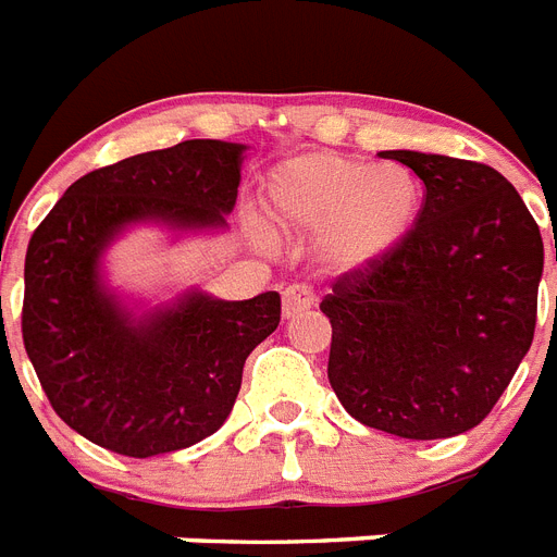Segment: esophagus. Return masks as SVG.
Wrapping results in <instances>:
<instances>
[{"label":"esophagus","instance_id":"1","mask_svg":"<svg viewBox=\"0 0 557 557\" xmlns=\"http://www.w3.org/2000/svg\"><path fill=\"white\" fill-rule=\"evenodd\" d=\"M284 299V315L293 319V315H299L301 310H310L315 305L313 290L307 287V284H290V287H284L282 293Z\"/></svg>","mask_w":557,"mask_h":557}]
</instances>
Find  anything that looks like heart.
Wrapping results in <instances>:
<instances>
[{
  "instance_id": "b5f03b06",
  "label": "heart",
  "mask_w": 557,
  "mask_h": 557,
  "mask_svg": "<svg viewBox=\"0 0 557 557\" xmlns=\"http://www.w3.org/2000/svg\"><path fill=\"white\" fill-rule=\"evenodd\" d=\"M420 184L405 166L336 152L299 154L267 181V212L282 235H315L339 273H359L394 252L411 233Z\"/></svg>"
}]
</instances>
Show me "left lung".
Returning <instances> with one entry per match:
<instances>
[{
    "label": "left lung",
    "mask_w": 557,
    "mask_h": 557,
    "mask_svg": "<svg viewBox=\"0 0 557 557\" xmlns=\"http://www.w3.org/2000/svg\"><path fill=\"white\" fill-rule=\"evenodd\" d=\"M425 184L411 233L322 299L333 339L327 380L345 411L405 440L474 429L527 356L544 242L497 169L425 152H385ZM557 261V242H555Z\"/></svg>",
    "instance_id": "left-lung-1"
}]
</instances>
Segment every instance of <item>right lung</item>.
Instances as JSON below:
<instances>
[{"mask_svg": "<svg viewBox=\"0 0 557 557\" xmlns=\"http://www.w3.org/2000/svg\"><path fill=\"white\" fill-rule=\"evenodd\" d=\"M244 144L184 140L95 169L65 189L25 252L22 342L65 425L123 457H154L215 434L244 362L278 327V293L247 301L193 290L135 315L100 278L126 226L221 230L242 184Z\"/></svg>", "mask_w": 557, "mask_h": 557, "instance_id": "add662e5", "label": "right lung"}]
</instances>
